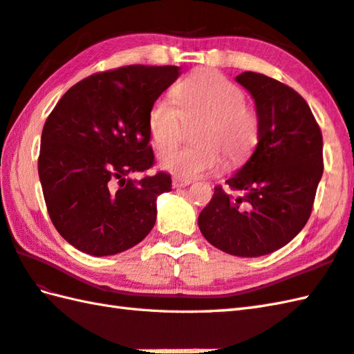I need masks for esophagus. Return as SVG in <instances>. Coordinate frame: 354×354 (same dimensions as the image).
Listing matches in <instances>:
<instances>
[{"label":"esophagus","mask_w":354,"mask_h":354,"mask_svg":"<svg viewBox=\"0 0 354 354\" xmlns=\"http://www.w3.org/2000/svg\"><path fill=\"white\" fill-rule=\"evenodd\" d=\"M171 184H173V187H175V189H181V187H187V185H190V181L189 179H183V178H173L171 179Z\"/></svg>","instance_id":"1"}]
</instances>
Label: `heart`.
Wrapping results in <instances>:
<instances>
[{
	"label": "heart",
	"mask_w": 354,
	"mask_h": 354,
	"mask_svg": "<svg viewBox=\"0 0 354 354\" xmlns=\"http://www.w3.org/2000/svg\"><path fill=\"white\" fill-rule=\"evenodd\" d=\"M175 99L176 103L165 97L153 102L147 117L150 137L158 147H170L181 140L185 123H198L192 135L196 145L165 150L160 155L162 169L196 178L219 167L222 156L234 165L251 153L259 140L260 118L234 82L202 70L175 88Z\"/></svg>",
	"instance_id": "obj_1"
}]
</instances>
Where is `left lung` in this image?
Masks as SVG:
<instances>
[{
    "instance_id": "1",
    "label": "left lung",
    "mask_w": 354,
    "mask_h": 354,
    "mask_svg": "<svg viewBox=\"0 0 354 354\" xmlns=\"http://www.w3.org/2000/svg\"><path fill=\"white\" fill-rule=\"evenodd\" d=\"M251 93L260 118L250 160L214 187L198 223L221 251L260 257L288 245L304 228L322 176V133L309 104L295 89L265 74L236 77Z\"/></svg>"
}]
</instances>
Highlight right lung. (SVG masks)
<instances>
[{
	"label": "right lung",
	"mask_w": 354,
	"mask_h": 354,
	"mask_svg": "<svg viewBox=\"0 0 354 354\" xmlns=\"http://www.w3.org/2000/svg\"><path fill=\"white\" fill-rule=\"evenodd\" d=\"M179 66L127 65L66 91L44 124L37 171L50 219L79 251L103 257L140 243L156 221L169 173L131 179L155 164L149 111Z\"/></svg>",
	"instance_id": "obj_1"
}]
</instances>
